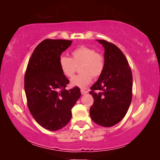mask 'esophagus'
I'll return each instance as SVG.
<instances>
[{
  "instance_id": "obj_1",
  "label": "esophagus",
  "mask_w": 160,
  "mask_h": 160,
  "mask_svg": "<svg viewBox=\"0 0 160 160\" xmlns=\"http://www.w3.org/2000/svg\"><path fill=\"white\" fill-rule=\"evenodd\" d=\"M88 92V91L87 90H85V89H81V93L82 94V95H85V94H87Z\"/></svg>"
}]
</instances>
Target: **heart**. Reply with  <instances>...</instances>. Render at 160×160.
Here are the masks:
<instances>
[{
    "label": "heart",
    "instance_id": "obj_1",
    "mask_svg": "<svg viewBox=\"0 0 160 160\" xmlns=\"http://www.w3.org/2000/svg\"><path fill=\"white\" fill-rule=\"evenodd\" d=\"M58 65L62 75L71 78L79 67L81 73L72 78V87H85L92 82V78H98L103 72L104 58L92 48L82 46L73 50L71 58L62 55L59 58Z\"/></svg>",
    "mask_w": 160,
    "mask_h": 160
}]
</instances>
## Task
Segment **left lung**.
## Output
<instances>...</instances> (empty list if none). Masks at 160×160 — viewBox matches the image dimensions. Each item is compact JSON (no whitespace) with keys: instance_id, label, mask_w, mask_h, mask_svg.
Here are the masks:
<instances>
[{"instance_id":"obj_1","label":"left lung","mask_w":160,"mask_h":160,"mask_svg":"<svg viewBox=\"0 0 160 160\" xmlns=\"http://www.w3.org/2000/svg\"><path fill=\"white\" fill-rule=\"evenodd\" d=\"M104 47L105 67L90 87L94 102L90 117L94 122L109 128L121 121L128 112L132 97V75L128 61L112 43L98 40Z\"/></svg>"}]
</instances>
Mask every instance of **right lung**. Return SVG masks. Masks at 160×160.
I'll return each instance as SVG.
<instances>
[{
    "mask_svg": "<svg viewBox=\"0 0 160 160\" xmlns=\"http://www.w3.org/2000/svg\"><path fill=\"white\" fill-rule=\"evenodd\" d=\"M72 41L45 39L34 49L25 75L28 106L35 120L48 130L56 131L71 119V109L81 97L80 89H65L69 80L58 65L62 52Z\"/></svg>",
    "mask_w": 160,
    "mask_h": 160,
    "instance_id": "1",
    "label": "right lung"
}]
</instances>
